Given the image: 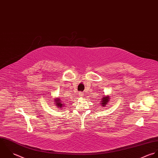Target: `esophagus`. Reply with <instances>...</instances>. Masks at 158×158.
I'll list each match as a JSON object with an SVG mask.
<instances>
[{"label": "esophagus", "mask_w": 158, "mask_h": 158, "mask_svg": "<svg viewBox=\"0 0 158 158\" xmlns=\"http://www.w3.org/2000/svg\"><path fill=\"white\" fill-rule=\"evenodd\" d=\"M83 96V93H79V96L80 97H82Z\"/></svg>", "instance_id": "34e87169"}]
</instances>
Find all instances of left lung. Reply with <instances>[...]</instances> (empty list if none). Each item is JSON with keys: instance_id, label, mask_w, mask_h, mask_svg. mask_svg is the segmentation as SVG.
Masks as SVG:
<instances>
[{"instance_id": "obj_1", "label": "left lung", "mask_w": 158, "mask_h": 158, "mask_svg": "<svg viewBox=\"0 0 158 158\" xmlns=\"http://www.w3.org/2000/svg\"><path fill=\"white\" fill-rule=\"evenodd\" d=\"M109 96H105V97H104L103 98H102V101L101 102V104L102 105V106H105V105L107 104V103H108V102L109 101L108 100H109Z\"/></svg>"}]
</instances>
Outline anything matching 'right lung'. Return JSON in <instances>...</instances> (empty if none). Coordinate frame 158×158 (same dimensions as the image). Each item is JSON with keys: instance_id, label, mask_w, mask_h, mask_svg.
Instances as JSON below:
<instances>
[{"instance_id": "right-lung-1", "label": "right lung", "mask_w": 158, "mask_h": 158, "mask_svg": "<svg viewBox=\"0 0 158 158\" xmlns=\"http://www.w3.org/2000/svg\"><path fill=\"white\" fill-rule=\"evenodd\" d=\"M54 102L56 104H54V105H56L57 106H58V107H59V108H62V104H61L59 98H56V99L54 100Z\"/></svg>"}]
</instances>
